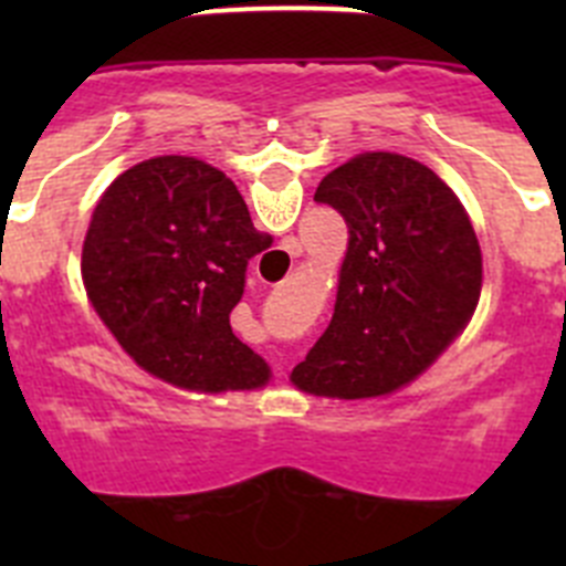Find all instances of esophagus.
Listing matches in <instances>:
<instances>
[{"instance_id":"1","label":"esophagus","mask_w":566,"mask_h":566,"mask_svg":"<svg viewBox=\"0 0 566 566\" xmlns=\"http://www.w3.org/2000/svg\"><path fill=\"white\" fill-rule=\"evenodd\" d=\"M289 249H292V254H297V252H300V243H297V240H289Z\"/></svg>"}]
</instances>
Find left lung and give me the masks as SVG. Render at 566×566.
<instances>
[{
  "label": "left lung",
  "instance_id": "left-lung-1",
  "mask_svg": "<svg viewBox=\"0 0 566 566\" xmlns=\"http://www.w3.org/2000/svg\"><path fill=\"white\" fill-rule=\"evenodd\" d=\"M314 201L348 227L334 314L292 371L317 397L391 394L464 332L482 292V249L453 189L397 153H363L319 181Z\"/></svg>",
  "mask_w": 566,
  "mask_h": 566
}]
</instances>
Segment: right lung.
Masks as SVG:
<instances>
[{"label":"right lung","mask_w":566,"mask_h":566,"mask_svg":"<svg viewBox=\"0 0 566 566\" xmlns=\"http://www.w3.org/2000/svg\"><path fill=\"white\" fill-rule=\"evenodd\" d=\"M272 247L221 169L158 155L122 172L96 203L82 249L87 297L144 371L189 391H252L266 359L229 314L247 266Z\"/></svg>","instance_id":"1"}]
</instances>
